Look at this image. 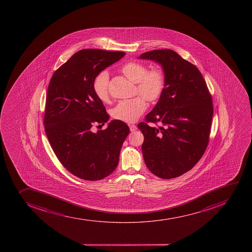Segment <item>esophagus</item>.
<instances>
[{
  "instance_id": "1",
  "label": "esophagus",
  "mask_w": 252,
  "mask_h": 252,
  "mask_svg": "<svg viewBox=\"0 0 252 252\" xmlns=\"http://www.w3.org/2000/svg\"><path fill=\"white\" fill-rule=\"evenodd\" d=\"M129 127H130V131H135L137 130V126L135 125H129Z\"/></svg>"
}]
</instances>
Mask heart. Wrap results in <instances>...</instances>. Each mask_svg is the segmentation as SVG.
<instances>
[{
    "label": "heart",
    "mask_w": 252,
    "mask_h": 252,
    "mask_svg": "<svg viewBox=\"0 0 252 252\" xmlns=\"http://www.w3.org/2000/svg\"><path fill=\"white\" fill-rule=\"evenodd\" d=\"M122 71L129 80L137 84L138 91L150 102L158 99L164 90V75L158 68L147 70V66L143 63L130 62L125 64ZM108 79L109 75L106 70L101 71L95 77L93 90L97 98L103 102H108ZM147 107V103L142 97L124 100L117 103L111 111L114 119L125 122H134L143 114Z\"/></svg>",
    "instance_id": "1"
}]
</instances>
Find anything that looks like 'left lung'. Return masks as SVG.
<instances>
[{
  "instance_id": "left-lung-1",
  "label": "left lung",
  "mask_w": 252,
  "mask_h": 252,
  "mask_svg": "<svg viewBox=\"0 0 252 252\" xmlns=\"http://www.w3.org/2000/svg\"><path fill=\"white\" fill-rule=\"evenodd\" d=\"M164 73V90L138 128L144 135L142 153L153 174L171 179L188 172L201 158L209 142L212 97L198 68L170 49L143 53ZM159 121V128L147 122Z\"/></svg>"
}]
</instances>
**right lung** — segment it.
Masks as SVG:
<instances>
[{"mask_svg":"<svg viewBox=\"0 0 252 252\" xmlns=\"http://www.w3.org/2000/svg\"><path fill=\"white\" fill-rule=\"evenodd\" d=\"M123 52L83 49L53 74L46 98L44 127L61 163L88 181L109 176L118 165L120 152L130 129L119 120L93 132L94 123L109 120L95 95L93 83L102 70L124 57Z\"/></svg>","mask_w":252,"mask_h":252,"instance_id":"1","label":"right lung"}]
</instances>
